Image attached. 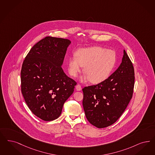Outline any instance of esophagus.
I'll list each match as a JSON object with an SVG mask.
<instances>
[{"instance_id":"34e87169","label":"esophagus","mask_w":155,"mask_h":155,"mask_svg":"<svg viewBox=\"0 0 155 155\" xmlns=\"http://www.w3.org/2000/svg\"><path fill=\"white\" fill-rule=\"evenodd\" d=\"M75 88H76V90L77 91H81V89H82L81 86V85H77Z\"/></svg>"}]
</instances>
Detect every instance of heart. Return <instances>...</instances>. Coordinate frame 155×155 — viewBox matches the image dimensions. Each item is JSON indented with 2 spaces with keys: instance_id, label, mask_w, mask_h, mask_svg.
I'll return each instance as SVG.
<instances>
[{
  "instance_id": "heart-1",
  "label": "heart",
  "mask_w": 155,
  "mask_h": 155,
  "mask_svg": "<svg viewBox=\"0 0 155 155\" xmlns=\"http://www.w3.org/2000/svg\"><path fill=\"white\" fill-rule=\"evenodd\" d=\"M116 61V54L112 50L99 46L81 48L68 59V70L70 74L76 77L84 66L85 74L81 81L89 79L91 83L99 84L109 77Z\"/></svg>"
}]
</instances>
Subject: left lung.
Instances as JSON below:
<instances>
[{
	"label": "left lung",
	"instance_id": "obj_1",
	"mask_svg": "<svg viewBox=\"0 0 155 155\" xmlns=\"http://www.w3.org/2000/svg\"><path fill=\"white\" fill-rule=\"evenodd\" d=\"M134 84V66L124 50L117 69L101 83L82 89V104L89 122L98 128L115 123L132 97Z\"/></svg>",
	"mask_w": 155,
	"mask_h": 155
}]
</instances>
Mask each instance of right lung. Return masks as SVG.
I'll return each instance as SVG.
<instances>
[{"label":"right lung","mask_w":155,"mask_h":155,"mask_svg":"<svg viewBox=\"0 0 155 155\" xmlns=\"http://www.w3.org/2000/svg\"><path fill=\"white\" fill-rule=\"evenodd\" d=\"M71 41L46 37L28 53L21 67V93L27 106L46 121L57 119L77 83L62 68Z\"/></svg>","instance_id":"1"}]
</instances>
